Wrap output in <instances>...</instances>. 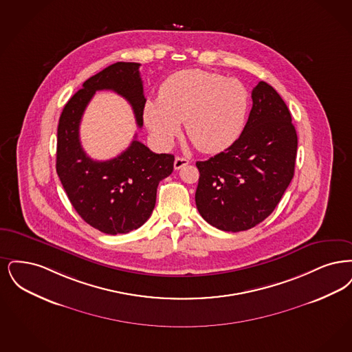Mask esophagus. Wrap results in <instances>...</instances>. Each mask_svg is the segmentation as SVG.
<instances>
[{"instance_id":"obj_1","label":"esophagus","mask_w":352,"mask_h":352,"mask_svg":"<svg viewBox=\"0 0 352 352\" xmlns=\"http://www.w3.org/2000/svg\"><path fill=\"white\" fill-rule=\"evenodd\" d=\"M188 164H189V160H188L186 157L176 156L175 163H173V167H175V169H180L183 168L184 166H188Z\"/></svg>"}]
</instances>
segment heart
<instances>
[{"instance_id": "b5f03b06", "label": "heart", "mask_w": 352, "mask_h": 352, "mask_svg": "<svg viewBox=\"0 0 352 352\" xmlns=\"http://www.w3.org/2000/svg\"><path fill=\"white\" fill-rule=\"evenodd\" d=\"M247 91L235 78L202 69L176 72L162 84L157 101L144 105L143 118L156 142L169 146L185 126V135L201 153H219L239 135Z\"/></svg>"}]
</instances>
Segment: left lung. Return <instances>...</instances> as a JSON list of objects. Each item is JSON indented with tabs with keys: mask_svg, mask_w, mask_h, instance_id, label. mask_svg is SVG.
Instances as JSON below:
<instances>
[{
	"mask_svg": "<svg viewBox=\"0 0 352 352\" xmlns=\"http://www.w3.org/2000/svg\"><path fill=\"white\" fill-rule=\"evenodd\" d=\"M245 129L229 148L197 162L196 205L201 217L223 231H245L275 210L291 184L297 134L289 109L264 82L252 89Z\"/></svg>",
	"mask_w": 352,
	"mask_h": 352,
	"instance_id": "left-lung-1",
	"label": "left lung"
}]
</instances>
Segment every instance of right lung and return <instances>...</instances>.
Here are the masks:
<instances>
[{
  "mask_svg": "<svg viewBox=\"0 0 352 352\" xmlns=\"http://www.w3.org/2000/svg\"><path fill=\"white\" fill-rule=\"evenodd\" d=\"M139 63L118 61L88 78L61 111L56 172L78 215L94 229L117 235L140 228L153 214L159 183L173 170L175 156L155 153L137 139L114 159H91L80 143V122L97 91H113L129 101L138 127L146 98Z\"/></svg>",
  "mask_w": 352,
  "mask_h": 352,
  "instance_id": "add662e5",
  "label": "right lung"
}]
</instances>
